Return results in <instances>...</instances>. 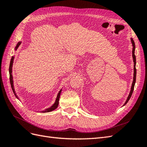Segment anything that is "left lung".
<instances>
[{"label": "left lung", "mask_w": 147, "mask_h": 147, "mask_svg": "<svg viewBox=\"0 0 147 147\" xmlns=\"http://www.w3.org/2000/svg\"><path fill=\"white\" fill-rule=\"evenodd\" d=\"M131 41L132 43V58H133V62H134V77H133V82L132 83V86L131 88V91L129 94V96L127 97V98L126 100V102H124V104L123 106L125 105L127 102L129 101V100L130 99L131 97L133 91H134V85L136 83V56H135V48H136V46H135V43L134 41L133 40V39L132 38H131Z\"/></svg>", "instance_id": "left-lung-1"}]
</instances>
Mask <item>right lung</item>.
Listing matches in <instances>:
<instances>
[{
    "mask_svg": "<svg viewBox=\"0 0 147 147\" xmlns=\"http://www.w3.org/2000/svg\"><path fill=\"white\" fill-rule=\"evenodd\" d=\"M21 42H19L18 43H17V45H16V46L15 47V51L17 50V49L18 48L19 46L21 45ZM14 58H15V56H12L11 59V61H10V67H9L10 82L11 87V89H12L13 93H14V94L15 95L16 98H17L18 99L20 100V98H19L18 97V96H17V94H16V91H15V88H14V84H13V75H12V67H13V60H14ZM61 91H62V89L59 91L58 94H57V97H56V99L55 102V103L53 104L50 107H49V108H48V109H45V110H42V111H40V112H41V113H47V112H52V111L55 110L56 109H57V106H58V104H59V97H60V96H61Z\"/></svg>",
    "mask_w": 147,
    "mask_h": 147,
    "instance_id": "1",
    "label": "right lung"
}]
</instances>
